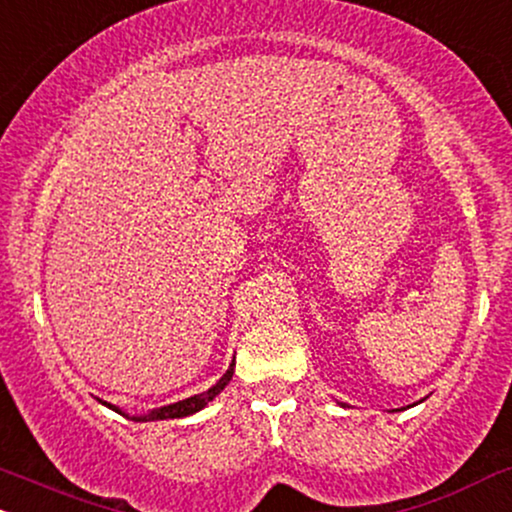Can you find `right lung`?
Here are the masks:
<instances>
[{
    "label": "right lung",
    "mask_w": 512,
    "mask_h": 512,
    "mask_svg": "<svg viewBox=\"0 0 512 512\" xmlns=\"http://www.w3.org/2000/svg\"><path fill=\"white\" fill-rule=\"evenodd\" d=\"M231 377H233V362H231V367L226 369V374H224V377H221V379L217 381V384L212 386V389H207V391L197 393V396H190V398H186V400H178V403L162 405V408H155V410H150V412H143V415H128V412H123V410L119 408V405H112V403H107V400H100V403H102V405H107L109 410H114V412H119V415L128 417V420H133V422L178 420V417H188V415H195V412H200L202 408H207V403H212V400L217 398L219 393L226 389V384H229Z\"/></svg>",
    "instance_id": "1"
}]
</instances>
